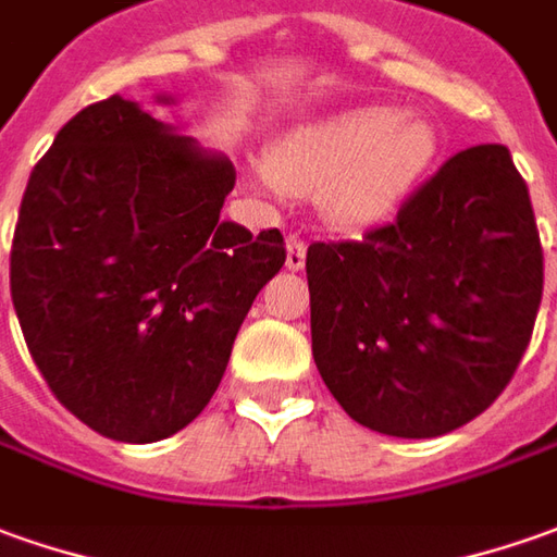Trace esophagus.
I'll use <instances>...</instances> for the list:
<instances>
[{
    "label": "esophagus",
    "instance_id": "1",
    "mask_svg": "<svg viewBox=\"0 0 557 557\" xmlns=\"http://www.w3.org/2000/svg\"><path fill=\"white\" fill-rule=\"evenodd\" d=\"M305 256H308V244L298 234H289L286 237V268L289 271H301L305 268Z\"/></svg>",
    "mask_w": 557,
    "mask_h": 557
}]
</instances>
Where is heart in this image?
Masks as SVG:
<instances>
[{"mask_svg":"<svg viewBox=\"0 0 557 557\" xmlns=\"http://www.w3.org/2000/svg\"><path fill=\"white\" fill-rule=\"evenodd\" d=\"M436 158V134L393 106H366L308 124L268 154L271 180L293 195H320L338 228L387 219Z\"/></svg>","mask_w":557,"mask_h":557,"instance_id":"heart-1","label":"heart"}]
</instances>
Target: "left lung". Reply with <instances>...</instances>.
<instances>
[{"label":"left lung","mask_w":557,"mask_h":557,"mask_svg":"<svg viewBox=\"0 0 557 557\" xmlns=\"http://www.w3.org/2000/svg\"><path fill=\"white\" fill-rule=\"evenodd\" d=\"M313 362L374 433L445 436L479 418L531 344L543 247L506 146H472L362 240L310 244Z\"/></svg>","instance_id":"obj_1"}]
</instances>
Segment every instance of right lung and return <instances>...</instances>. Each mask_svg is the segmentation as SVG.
<instances>
[{
  "label": "right lung",
  "mask_w": 557,
  "mask_h": 557,
  "mask_svg": "<svg viewBox=\"0 0 557 557\" xmlns=\"http://www.w3.org/2000/svg\"><path fill=\"white\" fill-rule=\"evenodd\" d=\"M234 176L119 94L66 121L29 173L11 301L51 393L100 436L146 445L195 421L286 262L277 228L219 219Z\"/></svg>",
  "instance_id": "right-lung-1"
}]
</instances>
